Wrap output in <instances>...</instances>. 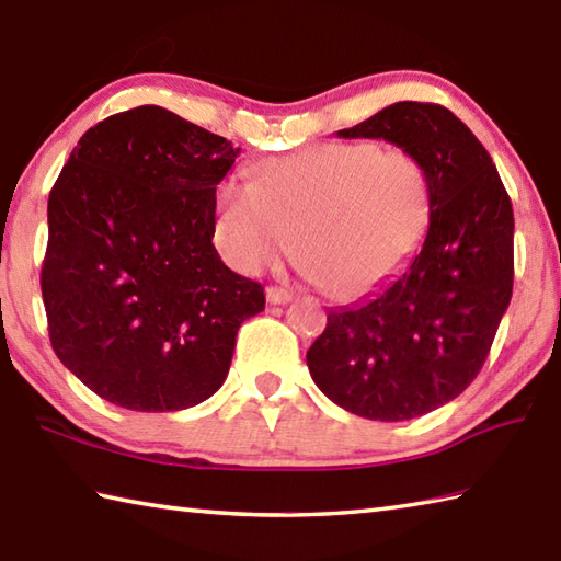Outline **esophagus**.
Here are the masks:
<instances>
[{
    "instance_id": "esophagus-1",
    "label": "esophagus",
    "mask_w": 561,
    "mask_h": 561,
    "mask_svg": "<svg viewBox=\"0 0 561 561\" xmlns=\"http://www.w3.org/2000/svg\"><path fill=\"white\" fill-rule=\"evenodd\" d=\"M294 299V294L289 289L282 287H267V301L270 304H289Z\"/></svg>"
}]
</instances>
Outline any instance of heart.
I'll return each mask as SVG.
<instances>
[{"mask_svg":"<svg viewBox=\"0 0 561 561\" xmlns=\"http://www.w3.org/2000/svg\"><path fill=\"white\" fill-rule=\"evenodd\" d=\"M430 171L407 149L325 141L254 167L216 191L213 240L242 274L299 250L335 299H368L407 270L432 222Z\"/></svg>","mask_w":561,"mask_h":561,"instance_id":"heart-1","label":"heart"}]
</instances>
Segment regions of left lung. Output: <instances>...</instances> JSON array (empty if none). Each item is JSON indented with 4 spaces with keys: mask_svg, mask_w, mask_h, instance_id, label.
<instances>
[{
    "mask_svg": "<svg viewBox=\"0 0 561 561\" xmlns=\"http://www.w3.org/2000/svg\"><path fill=\"white\" fill-rule=\"evenodd\" d=\"M339 137L385 139L420 157L434 208L420 254L370 299L329 311L307 365L343 410L414 420L483 368L513 297V203L485 147L442 105L404 100Z\"/></svg>",
    "mask_w": 561,
    "mask_h": 561,
    "instance_id": "left-lung-1",
    "label": "left lung"
}]
</instances>
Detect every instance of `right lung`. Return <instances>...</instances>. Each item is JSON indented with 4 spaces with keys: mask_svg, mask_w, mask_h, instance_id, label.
<instances>
[{
    "mask_svg": "<svg viewBox=\"0 0 561 561\" xmlns=\"http://www.w3.org/2000/svg\"><path fill=\"white\" fill-rule=\"evenodd\" d=\"M240 149L164 107L80 137L48 196L41 294L58 360L103 400L176 412L226 382L262 284L213 245L216 186Z\"/></svg>",
    "mask_w": 561,
    "mask_h": 561,
    "instance_id": "1",
    "label": "right lung"
}]
</instances>
